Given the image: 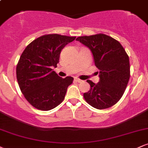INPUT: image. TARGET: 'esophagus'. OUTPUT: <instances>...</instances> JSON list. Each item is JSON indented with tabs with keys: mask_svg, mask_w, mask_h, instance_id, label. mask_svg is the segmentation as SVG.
Returning a JSON list of instances; mask_svg holds the SVG:
<instances>
[{
	"mask_svg": "<svg viewBox=\"0 0 148 148\" xmlns=\"http://www.w3.org/2000/svg\"><path fill=\"white\" fill-rule=\"evenodd\" d=\"M75 81H76V82H78V83H81V82H83L82 80L78 79V78H75Z\"/></svg>",
	"mask_w": 148,
	"mask_h": 148,
	"instance_id": "34e87169",
	"label": "esophagus"
}]
</instances>
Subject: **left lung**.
Masks as SVG:
<instances>
[{
	"label": "left lung",
	"mask_w": 148,
	"mask_h": 148,
	"mask_svg": "<svg viewBox=\"0 0 148 148\" xmlns=\"http://www.w3.org/2000/svg\"><path fill=\"white\" fill-rule=\"evenodd\" d=\"M76 40L91 51L99 70L97 84L87 80L90 88L84 94L85 100L97 109L111 107L123 95L130 80L128 55L120 42L104 34L79 37Z\"/></svg>",
	"instance_id": "obj_1"
}]
</instances>
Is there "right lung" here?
<instances>
[{
	"mask_svg": "<svg viewBox=\"0 0 148 148\" xmlns=\"http://www.w3.org/2000/svg\"><path fill=\"white\" fill-rule=\"evenodd\" d=\"M75 39L45 35L32 42L22 53L16 66V79L21 92L35 108L49 111L63 101L74 79H62L52 68L57 67L62 49Z\"/></svg>",
	"mask_w": 148,
	"mask_h": 148,
	"instance_id": "right-lung-1",
	"label": "right lung"
}]
</instances>
